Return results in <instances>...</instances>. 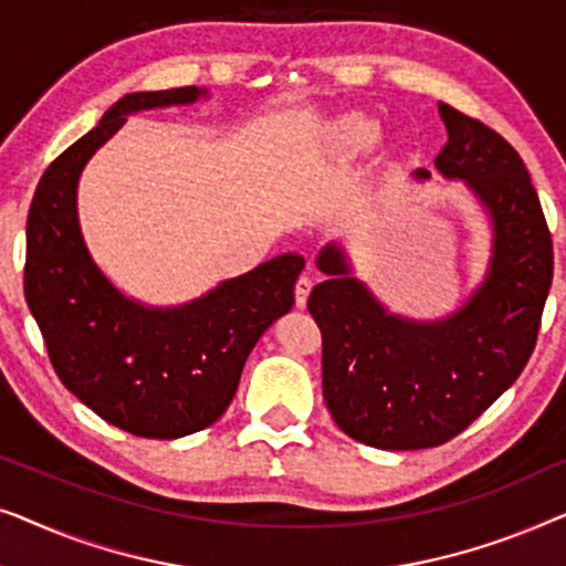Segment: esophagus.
<instances>
[{"label":"esophagus","instance_id":"obj_1","mask_svg":"<svg viewBox=\"0 0 566 566\" xmlns=\"http://www.w3.org/2000/svg\"><path fill=\"white\" fill-rule=\"evenodd\" d=\"M312 289H314V281L308 275H301L298 281H296V306L301 308V306H306V298H308V293H312Z\"/></svg>","mask_w":566,"mask_h":566}]
</instances>
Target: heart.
Returning <instances> with one entry per match:
<instances>
[{
	"label": "heart",
	"instance_id": "b5f03b06",
	"mask_svg": "<svg viewBox=\"0 0 566 566\" xmlns=\"http://www.w3.org/2000/svg\"><path fill=\"white\" fill-rule=\"evenodd\" d=\"M381 136H384L381 123L363 113L345 115V118L337 120L335 130H332L335 149L339 157L345 159L366 157V154H370L378 144H381Z\"/></svg>",
	"mask_w": 566,
	"mask_h": 566
}]
</instances>
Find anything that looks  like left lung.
Listing matches in <instances>:
<instances>
[{
  "label": "left lung",
  "mask_w": 566,
  "mask_h": 566,
  "mask_svg": "<svg viewBox=\"0 0 566 566\" xmlns=\"http://www.w3.org/2000/svg\"><path fill=\"white\" fill-rule=\"evenodd\" d=\"M446 177L476 192L494 227L482 289L443 322L394 316L350 277L337 247L308 314L322 332V391L337 428L384 451H417L459 436L521 376L536 347L554 277V247L521 154L482 120L440 103ZM428 180V169H417Z\"/></svg>",
  "instance_id": "left-lung-1"
}]
</instances>
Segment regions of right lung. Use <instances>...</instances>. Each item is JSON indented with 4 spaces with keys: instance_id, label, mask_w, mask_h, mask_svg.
Instances as JSON below:
<instances>
[{
    "instance_id": "right-lung-1",
    "label": "right lung",
    "mask_w": 566,
    "mask_h": 566,
    "mask_svg": "<svg viewBox=\"0 0 566 566\" xmlns=\"http://www.w3.org/2000/svg\"><path fill=\"white\" fill-rule=\"evenodd\" d=\"M203 90L136 92L59 154L28 211L25 301L61 384L105 422L172 440L208 428L234 399L247 355L291 312L304 258H281L180 308H146L115 291L84 247L76 182L87 159L149 107L192 103Z\"/></svg>"
}]
</instances>
